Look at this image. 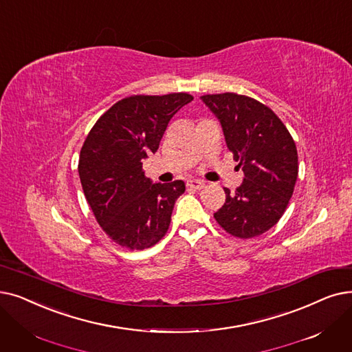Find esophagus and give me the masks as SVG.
<instances>
[{
  "label": "esophagus",
  "mask_w": 352,
  "mask_h": 352,
  "mask_svg": "<svg viewBox=\"0 0 352 352\" xmlns=\"http://www.w3.org/2000/svg\"><path fill=\"white\" fill-rule=\"evenodd\" d=\"M187 187L191 190H201L204 187V181L201 179H190L187 181Z\"/></svg>",
  "instance_id": "esophagus-1"
}]
</instances>
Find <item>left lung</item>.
I'll return each instance as SVG.
<instances>
[{"label":"left lung","instance_id":"obj_1","mask_svg":"<svg viewBox=\"0 0 352 352\" xmlns=\"http://www.w3.org/2000/svg\"><path fill=\"white\" fill-rule=\"evenodd\" d=\"M216 115L227 148L244 174L214 219L234 237L261 236L279 221L298 178V151L283 122L266 104L237 94L204 95Z\"/></svg>","mask_w":352,"mask_h":352}]
</instances>
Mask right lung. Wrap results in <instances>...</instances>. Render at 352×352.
<instances>
[{"label":"right lung","instance_id":"1","mask_svg":"<svg viewBox=\"0 0 352 352\" xmlns=\"http://www.w3.org/2000/svg\"><path fill=\"white\" fill-rule=\"evenodd\" d=\"M192 99L188 94L125 98L87 135L79 158L83 192L103 232L122 248L148 249L170 227L184 181L152 182L142 160L155 154L168 122Z\"/></svg>","mask_w":352,"mask_h":352}]
</instances>
